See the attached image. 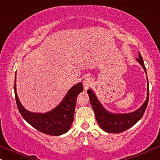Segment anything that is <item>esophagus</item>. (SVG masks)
<instances>
[{
	"instance_id": "1",
	"label": "esophagus",
	"mask_w": 160,
	"mask_h": 160,
	"mask_svg": "<svg viewBox=\"0 0 160 160\" xmlns=\"http://www.w3.org/2000/svg\"><path fill=\"white\" fill-rule=\"evenodd\" d=\"M82 84H83L84 89L87 90L88 88L91 87L92 85V78H85V79H84Z\"/></svg>"
}]
</instances>
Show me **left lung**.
Masks as SVG:
<instances>
[{
    "label": "left lung",
    "instance_id": "1",
    "mask_svg": "<svg viewBox=\"0 0 160 160\" xmlns=\"http://www.w3.org/2000/svg\"><path fill=\"white\" fill-rule=\"evenodd\" d=\"M138 57H139L136 59V60L142 65L146 73V68L144 64L143 59L140 53L138 54ZM147 80L148 92L147 98H146L145 103L137 110L130 113H125V114H115V113H111L106 110L99 102L95 93L92 92V90H87V93L89 96L90 103H91L92 108L95 112L96 120L103 131L111 132V133H119V132H124L128 129L130 128L141 119L142 115L145 113L146 108H147L148 100H149V87H148V77Z\"/></svg>",
    "mask_w": 160,
    "mask_h": 160
}]
</instances>
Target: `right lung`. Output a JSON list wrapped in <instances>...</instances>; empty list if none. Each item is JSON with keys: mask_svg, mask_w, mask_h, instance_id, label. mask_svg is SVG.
I'll use <instances>...</instances> for the list:
<instances>
[{"mask_svg": "<svg viewBox=\"0 0 160 160\" xmlns=\"http://www.w3.org/2000/svg\"><path fill=\"white\" fill-rule=\"evenodd\" d=\"M15 78L14 91L17 107L28 124L38 131L50 136L62 135L68 131L74 121L77 98L82 92L81 82L71 88L61 103L51 111L46 113H35L25 109L20 103L15 88Z\"/></svg>", "mask_w": 160, "mask_h": 160, "instance_id": "right-lung-1", "label": "right lung"}]
</instances>
